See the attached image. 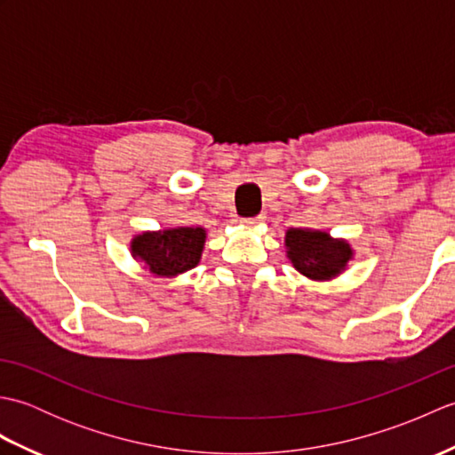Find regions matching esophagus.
<instances>
[{"mask_svg":"<svg viewBox=\"0 0 455 455\" xmlns=\"http://www.w3.org/2000/svg\"><path fill=\"white\" fill-rule=\"evenodd\" d=\"M264 220H266L264 215H258V217H246V219H243L240 222H243V225H246V227H256V225H259V222H264Z\"/></svg>","mask_w":455,"mask_h":455,"instance_id":"34e87169","label":"esophagus"}]
</instances>
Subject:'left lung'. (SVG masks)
I'll return each mask as SVG.
<instances>
[{
    "instance_id": "1",
    "label": "left lung",
    "mask_w": 455,
    "mask_h": 455,
    "mask_svg": "<svg viewBox=\"0 0 455 455\" xmlns=\"http://www.w3.org/2000/svg\"><path fill=\"white\" fill-rule=\"evenodd\" d=\"M285 244L293 266L311 279L338 275L352 258V250L344 240H332L321 230L291 228L285 235Z\"/></svg>"
}]
</instances>
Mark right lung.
<instances>
[{
	"instance_id": "right-lung-1",
	"label": "right lung",
	"mask_w": 455,
	"mask_h": 455,
	"mask_svg": "<svg viewBox=\"0 0 455 455\" xmlns=\"http://www.w3.org/2000/svg\"><path fill=\"white\" fill-rule=\"evenodd\" d=\"M205 244V230L180 227L162 233H144L132 240V256L140 258L152 274L176 275L196 267Z\"/></svg>"
}]
</instances>
